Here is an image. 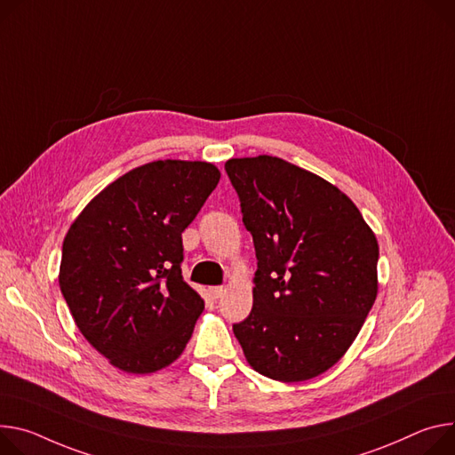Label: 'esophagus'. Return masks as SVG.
<instances>
[{"instance_id":"34e87169","label":"esophagus","mask_w":455,"mask_h":455,"mask_svg":"<svg viewBox=\"0 0 455 455\" xmlns=\"http://www.w3.org/2000/svg\"><path fill=\"white\" fill-rule=\"evenodd\" d=\"M225 292H227V288H223V286H212L211 291H209V294H211V298H212V299H220V298H223V296H225Z\"/></svg>"}]
</instances>
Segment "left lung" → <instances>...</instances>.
<instances>
[{
  "instance_id": "1",
  "label": "left lung",
  "mask_w": 455,
  "mask_h": 455,
  "mask_svg": "<svg viewBox=\"0 0 455 455\" xmlns=\"http://www.w3.org/2000/svg\"><path fill=\"white\" fill-rule=\"evenodd\" d=\"M225 171L258 258L252 312L234 336L261 376L317 378L378 298L376 234L345 192L281 157H232Z\"/></svg>"
}]
</instances>
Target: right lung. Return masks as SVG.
I'll return each instance as SVG.
<instances>
[{
  "instance_id": "1",
  "label": "right lung",
  "mask_w": 455,
  "mask_h": 455,
  "mask_svg": "<svg viewBox=\"0 0 455 455\" xmlns=\"http://www.w3.org/2000/svg\"><path fill=\"white\" fill-rule=\"evenodd\" d=\"M206 161L141 164L107 185L70 225L60 288L84 338L127 374L172 364L203 298L183 281V230L220 183Z\"/></svg>"
}]
</instances>
